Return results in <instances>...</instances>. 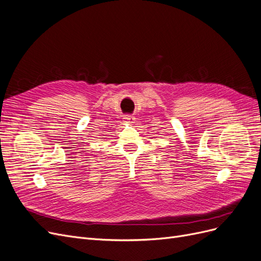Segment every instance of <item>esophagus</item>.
<instances>
[{
	"mask_svg": "<svg viewBox=\"0 0 261 261\" xmlns=\"http://www.w3.org/2000/svg\"><path fill=\"white\" fill-rule=\"evenodd\" d=\"M123 118L125 123H134V121H135V117L132 115H125Z\"/></svg>",
	"mask_w": 261,
	"mask_h": 261,
	"instance_id": "1",
	"label": "esophagus"
}]
</instances>
